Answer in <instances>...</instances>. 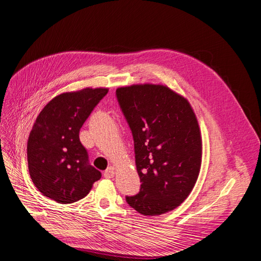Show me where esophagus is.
Returning <instances> with one entry per match:
<instances>
[{"label":"esophagus","instance_id":"34e87169","mask_svg":"<svg viewBox=\"0 0 261 261\" xmlns=\"http://www.w3.org/2000/svg\"><path fill=\"white\" fill-rule=\"evenodd\" d=\"M114 174H115V168L114 167H108L107 169L104 171V176L105 178H113L114 176Z\"/></svg>","mask_w":261,"mask_h":261}]
</instances>
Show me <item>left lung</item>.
I'll list each match as a JSON object with an SVG mask.
<instances>
[{"instance_id": "1", "label": "left lung", "mask_w": 261, "mask_h": 261, "mask_svg": "<svg viewBox=\"0 0 261 261\" xmlns=\"http://www.w3.org/2000/svg\"><path fill=\"white\" fill-rule=\"evenodd\" d=\"M132 132L141 189L125 200L144 216L178 207L194 188L200 169L201 138L188 100L169 88L137 85L116 90Z\"/></svg>"}]
</instances>
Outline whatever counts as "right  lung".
I'll return each mask as SVG.
<instances>
[{"instance_id":"add662e5","label":"right lung","mask_w":261,"mask_h":261,"mask_svg":"<svg viewBox=\"0 0 261 261\" xmlns=\"http://www.w3.org/2000/svg\"><path fill=\"white\" fill-rule=\"evenodd\" d=\"M108 92L83 89L63 93L45 105L28 139L31 180L44 196L60 204L74 203L89 194L102 173L90 165L80 129Z\"/></svg>"}]
</instances>
